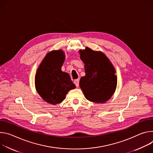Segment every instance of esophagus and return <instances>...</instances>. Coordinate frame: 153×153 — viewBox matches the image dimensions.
Returning <instances> with one entry per match:
<instances>
[{"mask_svg": "<svg viewBox=\"0 0 153 153\" xmlns=\"http://www.w3.org/2000/svg\"><path fill=\"white\" fill-rule=\"evenodd\" d=\"M79 79H76L74 81V83L75 84V86L76 87H78L79 86Z\"/></svg>", "mask_w": 153, "mask_h": 153, "instance_id": "obj_1", "label": "esophagus"}]
</instances>
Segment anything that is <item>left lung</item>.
<instances>
[{
    "label": "left lung",
    "mask_w": 153,
    "mask_h": 153,
    "mask_svg": "<svg viewBox=\"0 0 153 153\" xmlns=\"http://www.w3.org/2000/svg\"><path fill=\"white\" fill-rule=\"evenodd\" d=\"M86 75L79 81V86L86 98L94 103H105L114 94L117 84L115 70L107 56L89 47L79 50Z\"/></svg>",
    "instance_id": "1"
}]
</instances>
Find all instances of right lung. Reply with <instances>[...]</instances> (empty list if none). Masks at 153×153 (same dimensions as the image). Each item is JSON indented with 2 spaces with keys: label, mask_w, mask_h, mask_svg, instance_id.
Here are the masks:
<instances>
[{
  "label": "right lung",
  "mask_w": 153,
  "mask_h": 153,
  "mask_svg": "<svg viewBox=\"0 0 153 153\" xmlns=\"http://www.w3.org/2000/svg\"><path fill=\"white\" fill-rule=\"evenodd\" d=\"M65 60L62 50L48 53L39 65L35 75V88L42 99L55 105L61 103L70 90L75 88L69 74L62 72Z\"/></svg>",
  "instance_id": "right-lung-1"
}]
</instances>
